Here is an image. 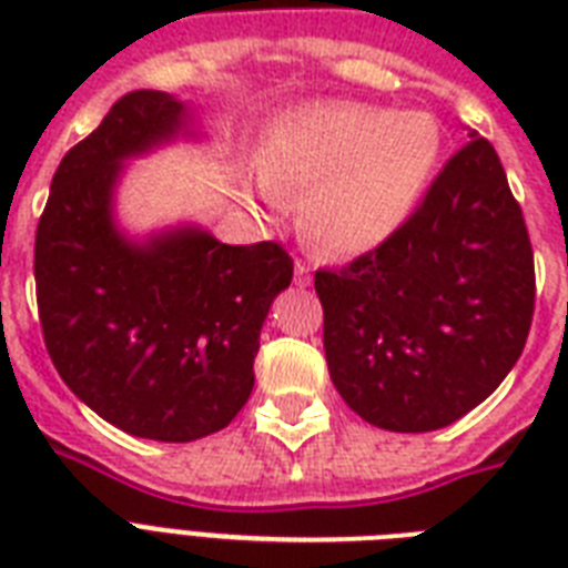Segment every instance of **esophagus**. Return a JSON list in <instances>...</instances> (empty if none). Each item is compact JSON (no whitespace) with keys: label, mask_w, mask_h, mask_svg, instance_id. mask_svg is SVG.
Segmentation results:
<instances>
[{"label":"esophagus","mask_w":568,"mask_h":568,"mask_svg":"<svg viewBox=\"0 0 568 568\" xmlns=\"http://www.w3.org/2000/svg\"><path fill=\"white\" fill-rule=\"evenodd\" d=\"M312 283V271L306 262H297L294 265V285H301V288H306V285Z\"/></svg>","instance_id":"obj_1"}]
</instances>
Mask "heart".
I'll list each match as a JSON object with an SVG mask.
<instances>
[{"instance_id":"1","label":"heart","mask_w":568,"mask_h":568,"mask_svg":"<svg viewBox=\"0 0 568 568\" xmlns=\"http://www.w3.org/2000/svg\"><path fill=\"white\" fill-rule=\"evenodd\" d=\"M442 129L427 111L318 102L283 114L258 146L265 194L301 200L303 239L327 256L386 244L422 205Z\"/></svg>"}]
</instances>
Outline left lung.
<instances>
[{"instance_id":"left-lung-1","label":"left lung","mask_w":568,"mask_h":568,"mask_svg":"<svg viewBox=\"0 0 568 568\" xmlns=\"http://www.w3.org/2000/svg\"><path fill=\"white\" fill-rule=\"evenodd\" d=\"M468 138L386 244L315 274L333 386L383 430L454 424L501 386L528 342V226L495 146Z\"/></svg>"}]
</instances>
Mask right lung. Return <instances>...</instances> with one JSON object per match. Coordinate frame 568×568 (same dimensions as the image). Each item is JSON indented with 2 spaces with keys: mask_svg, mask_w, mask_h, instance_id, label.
Listing matches in <instances>:
<instances>
[{
  "mask_svg": "<svg viewBox=\"0 0 568 568\" xmlns=\"http://www.w3.org/2000/svg\"><path fill=\"white\" fill-rule=\"evenodd\" d=\"M194 135L171 93L120 97L61 159L34 239L52 365L100 418L155 442L203 439L239 415L262 324L294 271L276 241L232 247L191 223L144 241L120 230L114 191L129 159Z\"/></svg>",
  "mask_w": 568,
  "mask_h": 568,
  "instance_id": "right-lung-1",
  "label": "right lung"
}]
</instances>
